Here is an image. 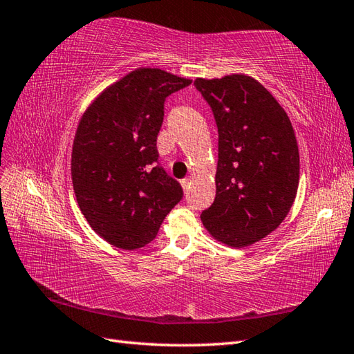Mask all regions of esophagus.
I'll list each match as a JSON object with an SVG mask.
<instances>
[{
	"label": "esophagus",
	"mask_w": 354,
	"mask_h": 354,
	"mask_svg": "<svg viewBox=\"0 0 354 354\" xmlns=\"http://www.w3.org/2000/svg\"><path fill=\"white\" fill-rule=\"evenodd\" d=\"M190 184H192V179H190V178H185V179H183V181H181V185H183V189H184L185 193L189 192Z\"/></svg>",
	"instance_id": "34e87169"
}]
</instances>
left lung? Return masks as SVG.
<instances>
[{
    "mask_svg": "<svg viewBox=\"0 0 354 354\" xmlns=\"http://www.w3.org/2000/svg\"><path fill=\"white\" fill-rule=\"evenodd\" d=\"M219 132L216 198L201 221L217 242L245 248L278 228L295 201L299 153L286 111L245 74L194 80Z\"/></svg>",
    "mask_w": 354,
    "mask_h": 354,
    "instance_id": "1",
    "label": "left lung"
}]
</instances>
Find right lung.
<instances>
[{"instance_id": "1", "label": "right lung", "mask_w": 354, "mask_h": 354, "mask_svg": "<svg viewBox=\"0 0 354 354\" xmlns=\"http://www.w3.org/2000/svg\"><path fill=\"white\" fill-rule=\"evenodd\" d=\"M192 84L138 68L108 86L82 115L71 153L77 204L91 228L122 250L156 237L183 187L158 164L165 97Z\"/></svg>"}]
</instances>
